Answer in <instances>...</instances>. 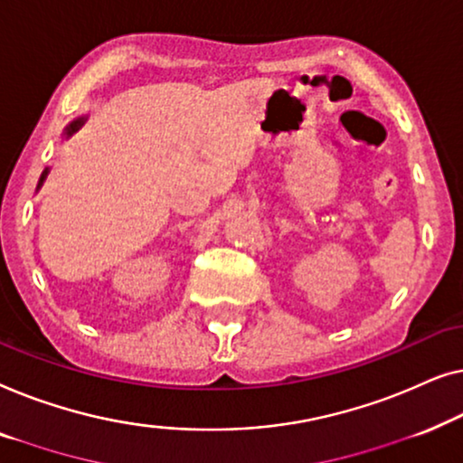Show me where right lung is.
<instances>
[{"mask_svg":"<svg viewBox=\"0 0 463 463\" xmlns=\"http://www.w3.org/2000/svg\"><path fill=\"white\" fill-rule=\"evenodd\" d=\"M88 121V115H83V117H77V119H73L69 123L67 128H64V132H62V136H64V140H69L71 136H73L75 132H80V129L83 128V123ZM48 174H50V167H45L43 172H42V178H39V184H37V191L39 188H42V184L45 182V178H48Z\"/></svg>","mask_w":463,"mask_h":463,"instance_id":"add662e5","label":"right lung"}]
</instances>
